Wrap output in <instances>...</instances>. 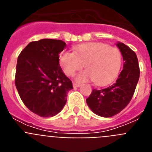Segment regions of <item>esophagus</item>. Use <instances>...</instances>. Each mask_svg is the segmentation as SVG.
<instances>
[{"mask_svg": "<svg viewBox=\"0 0 152 152\" xmlns=\"http://www.w3.org/2000/svg\"><path fill=\"white\" fill-rule=\"evenodd\" d=\"M80 86V84H77V83H73V87L74 88H79Z\"/></svg>", "mask_w": 152, "mask_h": 152, "instance_id": "esophagus-1", "label": "esophagus"}]
</instances>
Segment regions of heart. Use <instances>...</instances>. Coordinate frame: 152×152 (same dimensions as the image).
<instances>
[{
	"label": "heart",
	"instance_id": "heart-1",
	"mask_svg": "<svg viewBox=\"0 0 152 152\" xmlns=\"http://www.w3.org/2000/svg\"><path fill=\"white\" fill-rule=\"evenodd\" d=\"M59 60L68 76L73 75L84 65L86 70L75 76L79 82L92 80L96 84H105L119 73L122 54L117 48L107 44L91 42L77 45L74 52L64 51L60 55Z\"/></svg>",
	"mask_w": 152,
	"mask_h": 152
}]
</instances>
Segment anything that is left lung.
I'll return each instance as SVG.
<instances>
[{"mask_svg": "<svg viewBox=\"0 0 152 152\" xmlns=\"http://www.w3.org/2000/svg\"><path fill=\"white\" fill-rule=\"evenodd\" d=\"M116 45L123 56V69L113 84L103 89H94L86 100L91 110L102 117H112L128 105L139 79L140 69L135 52L122 42Z\"/></svg>", "mask_w": 152, "mask_h": 152, "instance_id": "left-lung-1", "label": "left lung"}]
</instances>
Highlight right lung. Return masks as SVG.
<instances>
[{"label": "right lung", "mask_w": 152, "mask_h": 152, "mask_svg": "<svg viewBox=\"0 0 152 152\" xmlns=\"http://www.w3.org/2000/svg\"><path fill=\"white\" fill-rule=\"evenodd\" d=\"M66 46L61 40L43 39L31 42L17 58L15 85L23 103L42 117H52L61 110L72 80L59 65V53Z\"/></svg>", "instance_id": "add662e5"}]
</instances>
